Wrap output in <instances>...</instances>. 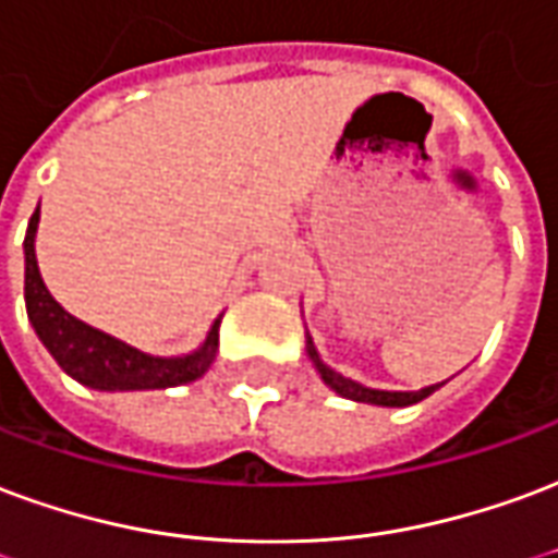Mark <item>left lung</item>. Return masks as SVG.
<instances>
[{
	"instance_id": "1",
	"label": "left lung",
	"mask_w": 558,
	"mask_h": 558,
	"mask_svg": "<svg viewBox=\"0 0 558 558\" xmlns=\"http://www.w3.org/2000/svg\"><path fill=\"white\" fill-rule=\"evenodd\" d=\"M307 357L316 366V373L328 387H331L333 393L345 396V399H352V402H366V405H381V408H405V405H416V402H423L426 396H432L440 387V384H432V387H423V390H373V387H363V384L352 381V378H345L337 369H331L328 363H322L319 352H316V345H313L311 333H307Z\"/></svg>"
}]
</instances>
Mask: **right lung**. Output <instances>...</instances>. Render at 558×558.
I'll return each mask as SVG.
<instances>
[{"label": "right lung", "instance_id": "1", "mask_svg": "<svg viewBox=\"0 0 558 558\" xmlns=\"http://www.w3.org/2000/svg\"><path fill=\"white\" fill-rule=\"evenodd\" d=\"M40 221V206L28 218L26 242V313L32 328L47 345V352L59 361V366L70 378H76L94 390H165L180 384L197 381L216 361L218 352V325L221 316L213 322L204 345L183 357H153L126 342L114 340L109 333L90 328L76 316H70L59 301L52 299L47 283L40 278L35 257V233Z\"/></svg>", "mask_w": 558, "mask_h": 558}]
</instances>
